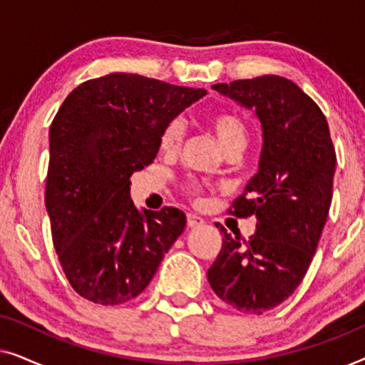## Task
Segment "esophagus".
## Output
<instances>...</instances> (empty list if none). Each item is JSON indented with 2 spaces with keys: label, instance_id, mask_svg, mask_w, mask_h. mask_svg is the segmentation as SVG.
I'll use <instances>...</instances> for the list:
<instances>
[{
  "label": "esophagus",
  "instance_id": "obj_1",
  "mask_svg": "<svg viewBox=\"0 0 365 365\" xmlns=\"http://www.w3.org/2000/svg\"><path fill=\"white\" fill-rule=\"evenodd\" d=\"M204 224V219L196 216V214H187V227H201Z\"/></svg>",
  "mask_w": 365,
  "mask_h": 365
}]
</instances>
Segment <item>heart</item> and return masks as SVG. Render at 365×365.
I'll return each instance as SVG.
<instances>
[{
    "label": "heart",
    "mask_w": 365,
    "mask_h": 365,
    "mask_svg": "<svg viewBox=\"0 0 365 365\" xmlns=\"http://www.w3.org/2000/svg\"><path fill=\"white\" fill-rule=\"evenodd\" d=\"M207 126L216 134L217 141L221 143L226 153H239L246 148L247 143V124L244 121L241 114L221 109L214 111L206 118ZM184 138V126L181 119H171L164 124L161 134H159V149L166 154H174L181 148ZM182 191L192 197L194 201H199L202 196V186L197 181L187 179L182 182Z\"/></svg>",
    "instance_id": "obj_1"
}]
</instances>
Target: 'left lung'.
<instances>
[{
	"mask_svg": "<svg viewBox=\"0 0 365 365\" xmlns=\"http://www.w3.org/2000/svg\"><path fill=\"white\" fill-rule=\"evenodd\" d=\"M254 109L262 124L259 171L229 214L256 216V234L231 236L207 271L219 299L244 314H264L302 282L332 202L336 171L327 119L291 79L266 74L212 86Z\"/></svg>",
	"mask_w": 365,
	"mask_h": 365,
	"instance_id": "left-lung-1",
	"label": "left lung"
}]
</instances>
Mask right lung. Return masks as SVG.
Listing matches in <instances>:
<instances>
[{
  "mask_svg": "<svg viewBox=\"0 0 365 365\" xmlns=\"http://www.w3.org/2000/svg\"><path fill=\"white\" fill-rule=\"evenodd\" d=\"M206 93L113 73L79 84L58 109L44 202L59 264L81 297L131 301L181 236L186 214L173 206L139 212L129 178L156 158L164 124Z\"/></svg>",
  "mask_w": 365,
  "mask_h": 365,
  "instance_id": "add662e5",
  "label": "right lung"
}]
</instances>
